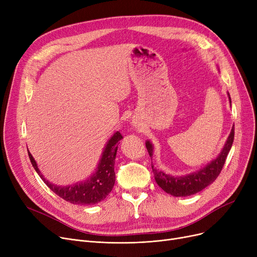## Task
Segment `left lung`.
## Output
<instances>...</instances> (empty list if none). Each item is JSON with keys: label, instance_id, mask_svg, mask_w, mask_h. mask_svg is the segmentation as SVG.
Segmentation results:
<instances>
[{"label": "left lung", "instance_id": "8db88e82", "mask_svg": "<svg viewBox=\"0 0 257 257\" xmlns=\"http://www.w3.org/2000/svg\"><path fill=\"white\" fill-rule=\"evenodd\" d=\"M228 98L231 103L230 94H229V92H228ZM233 140H234V126L232 127L231 132L229 134V137L224 145V148L222 149L221 153L218 155V157L213 159L212 161H210V163L207 164L204 168H202L199 171H196L192 174L185 175V176H173V175L157 170L152 165V171L154 174L156 183L163 188L166 193L174 197H186V196H191L201 192L203 188L211 184L220 175L224 167L226 157L231 149ZM146 148L150 157H152L153 145L149 141H147Z\"/></svg>", "mask_w": 257, "mask_h": 257}]
</instances>
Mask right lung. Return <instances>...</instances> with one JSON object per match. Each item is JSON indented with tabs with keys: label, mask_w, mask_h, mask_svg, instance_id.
<instances>
[{
	"label": "right lung",
	"mask_w": 257,
	"mask_h": 257,
	"mask_svg": "<svg viewBox=\"0 0 257 257\" xmlns=\"http://www.w3.org/2000/svg\"><path fill=\"white\" fill-rule=\"evenodd\" d=\"M121 139H123L121 134L116 131L110 138V140L107 142L96 172L84 181H80L67 186L56 185L46 180L42 173H40L35 159L29 151L28 155L39 177L43 179L48 187H50V190H52L57 196L73 204L91 205L99 203L100 201L104 200L108 194L112 191V187L115 182L114 159L117 151V143Z\"/></svg>",
	"instance_id": "1"
}]
</instances>
